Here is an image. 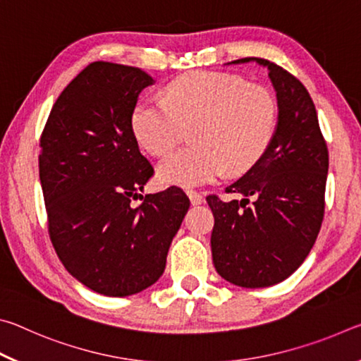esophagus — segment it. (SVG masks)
Masks as SVG:
<instances>
[{"mask_svg":"<svg viewBox=\"0 0 361 361\" xmlns=\"http://www.w3.org/2000/svg\"><path fill=\"white\" fill-rule=\"evenodd\" d=\"M188 195H189V199H191V204L192 205H199V204L204 202V195L200 194V192H197V191H192V189H189Z\"/></svg>","mask_w":361,"mask_h":361,"instance_id":"esophagus-1","label":"esophagus"}]
</instances>
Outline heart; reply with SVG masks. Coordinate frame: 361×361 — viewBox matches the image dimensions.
I'll return each mask as SVG.
<instances>
[{"label": "heart", "instance_id": "1", "mask_svg": "<svg viewBox=\"0 0 361 361\" xmlns=\"http://www.w3.org/2000/svg\"><path fill=\"white\" fill-rule=\"evenodd\" d=\"M277 100L266 87L234 75L188 73L173 79L164 100H140L132 113L138 143L164 156L192 127V145L167 156L159 176L197 186L224 172L245 173L267 151L277 130Z\"/></svg>", "mask_w": 361, "mask_h": 361}]
</instances>
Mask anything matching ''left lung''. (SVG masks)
I'll return each instance as SVG.
<instances>
[{
    "label": "left lung",
    "mask_w": 361,
    "mask_h": 361,
    "mask_svg": "<svg viewBox=\"0 0 361 361\" xmlns=\"http://www.w3.org/2000/svg\"><path fill=\"white\" fill-rule=\"evenodd\" d=\"M277 90L279 124L267 151L226 192L207 195L215 224L212 256L216 272L243 288H262L290 277L307 258L325 215L328 148L312 99L298 78L266 59Z\"/></svg>",
    "instance_id": "obj_1"
}]
</instances>
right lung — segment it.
<instances>
[{"mask_svg": "<svg viewBox=\"0 0 361 361\" xmlns=\"http://www.w3.org/2000/svg\"><path fill=\"white\" fill-rule=\"evenodd\" d=\"M152 82L135 66L89 63L59 95L39 138L49 237L66 271L105 296L157 282L189 209L178 186L138 194L154 169L140 152L132 113Z\"/></svg>", "mask_w": 361, "mask_h": 361, "instance_id": "right-lung-1", "label": "right lung"}]
</instances>
